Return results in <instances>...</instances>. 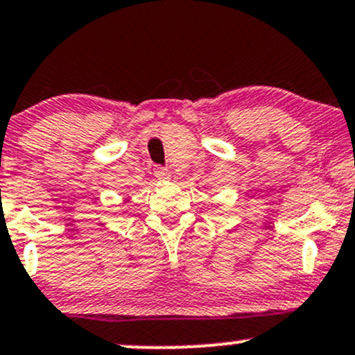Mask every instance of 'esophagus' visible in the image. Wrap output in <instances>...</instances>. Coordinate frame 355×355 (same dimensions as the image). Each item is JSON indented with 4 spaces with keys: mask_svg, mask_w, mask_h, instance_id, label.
<instances>
[{
    "mask_svg": "<svg viewBox=\"0 0 355 355\" xmlns=\"http://www.w3.org/2000/svg\"><path fill=\"white\" fill-rule=\"evenodd\" d=\"M155 177L158 178V180H170L171 171L168 170V168L158 166V168H155Z\"/></svg>",
    "mask_w": 355,
    "mask_h": 355,
    "instance_id": "34e87169",
    "label": "esophagus"
}]
</instances>
